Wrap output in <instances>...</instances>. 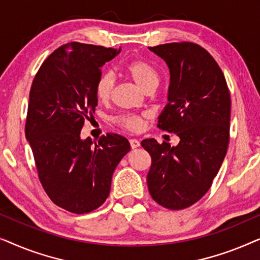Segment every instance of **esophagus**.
<instances>
[{
	"instance_id": "obj_1",
	"label": "esophagus",
	"mask_w": 260,
	"mask_h": 260,
	"mask_svg": "<svg viewBox=\"0 0 260 260\" xmlns=\"http://www.w3.org/2000/svg\"><path fill=\"white\" fill-rule=\"evenodd\" d=\"M130 145H131V148H133V149H136V148L140 147V141L130 140Z\"/></svg>"
}]
</instances>
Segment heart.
Instances as JSON below:
<instances>
[{
	"label": "heart",
	"mask_w": 260,
	"mask_h": 260,
	"mask_svg": "<svg viewBox=\"0 0 260 260\" xmlns=\"http://www.w3.org/2000/svg\"><path fill=\"white\" fill-rule=\"evenodd\" d=\"M125 73L131 78V80L141 88L142 91L148 90L149 87L158 85V74L152 67L143 60H133L125 66ZM113 86H115V76L111 72L103 73L95 83V95L99 101L106 102L111 97ZM120 126L130 131H140L144 126V117L131 115L123 116L117 119Z\"/></svg>",
	"instance_id": "heart-1"
}]
</instances>
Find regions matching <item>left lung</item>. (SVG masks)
<instances>
[{
  "instance_id": "left-lung-1",
  "label": "left lung",
  "mask_w": 260,
  "mask_h": 260,
  "mask_svg": "<svg viewBox=\"0 0 260 260\" xmlns=\"http://www.w3.org/2000/svg\"><path fill=\"white\" fill-rule=\"evenodd\" d=\"M169 69L168 104L157 126L180 138L176 147L142 141L151 156L147 176L151 198L168 209H183L207 193L226 156L231 98L213 56L193 42L149 47Z\"/></svg>"
}]
</instances>
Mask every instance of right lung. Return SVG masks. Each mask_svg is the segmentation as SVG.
Here are the masks:
<instances>
[{"mask_svg": "<svg viewBox=\"0 0 260 260\" xmlns=\"http://www.w3.org/2000/svg\"><path fill=\"white\" fill-rule=\"evenodd\" d=\"M120 53L103 46L70 42L42 63L29 92L26 138L39 179L49 199L84 214L104 204L112 174L130 151L125 137L108 134L93 145L80 137L98 105L95 83L102 67Z\"/></svg>", "mask_w": 260, "mask_h": 260, "instance_id": "obj_1", "label": "right lung"}]
</instances>
